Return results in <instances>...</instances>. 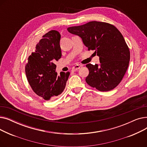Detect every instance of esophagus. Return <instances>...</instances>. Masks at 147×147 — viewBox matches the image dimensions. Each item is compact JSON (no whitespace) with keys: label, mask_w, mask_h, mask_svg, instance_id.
<instances>
[{"label":"esophagus","mask_w":147,"mask_h":147,"mask_svg":"<svg viewBox=\"0 0 147 147\" xmlns=\"http://www.w3.org/2000/svg\"><path fill=\"white\" fill-rule=\"evenodd\" d=\"M80 65H76L75 66H74L73 68H72V69H71V71H73V72H74V71H77L78 70V69H79V68H80Z\"/></svg>","instance_id":"obj_1"}]
</instances>
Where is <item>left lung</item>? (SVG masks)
<instances>
[{
    "label": "left lung",
    "mask_w": 147,
    "mask_h": 147,
    "mask_svg": "<svg viewBox=\"0 0 147 147\" xmlns=\"http://www.w3.org/2000/svg\"><path fill=\"white\" fill-rule=\"evenodd\" d=\"M68 32L80 36L88 50H95L100 64H88L89 73L85 79L92 88L110 91L116 87L129 66L130 51L119 30L109 23L90 21L67 28Z\"/></svg>",
    "instance_id": "left-lung-1"
}]
</instances>
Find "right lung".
Here are the masks:
<instances>
[{"label":"right lung","instance_id":"add662e5","mask_svg":"<svg viewBox=\"0 0 147 147\" xmlns=\"http://www.w3.org/2000/svg\"><path fill=\"white\" fill-rule=\"evenodd\" d=\"M60 38L56 30L46 33L26 64V74L31 88L46 101L55 99L64 91L69 76L68 71H62L59 76L55 71V62L61 57Z\"/></svg>","mask_w":147,"mask_h":147}]
</instances>
